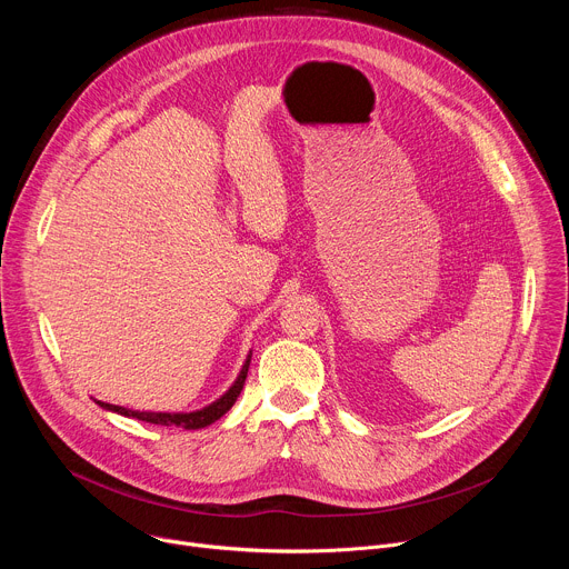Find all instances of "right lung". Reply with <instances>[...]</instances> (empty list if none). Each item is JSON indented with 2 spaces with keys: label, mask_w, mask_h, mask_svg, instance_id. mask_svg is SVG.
Here are the masks:
<instances>
[{
  "label": "right lung",
  "mask_w": 569,
  "mask_h": 569,
  "mask_svg": "<svg viewBox=\"0 0 569 569\" xmlns=\"http://www.w3.org/2000/svg\"><path fill=\"white\" fill-rule=\"evenodd\" d=\"M250 360H252V351H250L246 365H242L238 378L233 380V385H231L218 400H213L211 405H207V408L196 410V412H139V410H128V408H121V405H110V402H103V400H97V402L101 405L103 410L117 412V415L128 417V419H137V421L154 423V426H167V428L200 430V428L211 426L213 421H218L222 415H227V412L231 410V405L236 402V398H238L240 391H242V385H246L248 369H250Z\"/></svg>",
  "instance_id": "add662e5"
}]
</instances>
